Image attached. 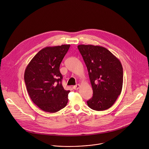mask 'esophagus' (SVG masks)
Instances as JSON below:
<instances>
[{"label": "esophagus", "mask_w": 149, "mask_h": 149, "mask_svg": "<svg viewBox=\"0 0 149 149\" xmlns=\"http://www.w3.org/2000/svg\"><path fill=\"white\" fill-rule=\"evenodd\" d=\"M79 87H80V84H77V85L74 86L73 88H74V89H75V90H78L79 88Z\"/></svg>", "instance_id": "1"}]
</instances>
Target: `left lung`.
I'll return each instance as SVG.
<instances>
[{
	"instance_id": "1",
	"label": "left lung",
	"mask_w": 149,
	"mask_h": 149,
	"mask_svg": "<svg viewBox=\"0 0 149 149\" xmlns=\"http://www.w3.org/2000/svg\"><path fill=\"white\" fill-rule=\"evenodd\" d=\"M78 49L87 67L93 90V96L87 101V105L96 111L107 110L114 104L122 91V64L102 46L79 45Z\"/></svg>"
}]
</instances>
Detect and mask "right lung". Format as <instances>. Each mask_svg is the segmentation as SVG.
Listing matches in <instances>:
<instances>
[{"mask_svg": "<svg viewBox=\"0 0 149 149\" xmlns=\"http://www.w3.org/2000/svg\"><path fill=\"white\" fill-rule=\"evenodd\" d=\"M70 45L46 47L39 51L30 62L24 72V82L30 98L42 110L56 113L68 102L70 90L62 84L60 65Z\"/></svg>", "mask_w": 149, "mask_h": 149, "instance_id": "obj_1", "label": "right lung"}]
</instances>
